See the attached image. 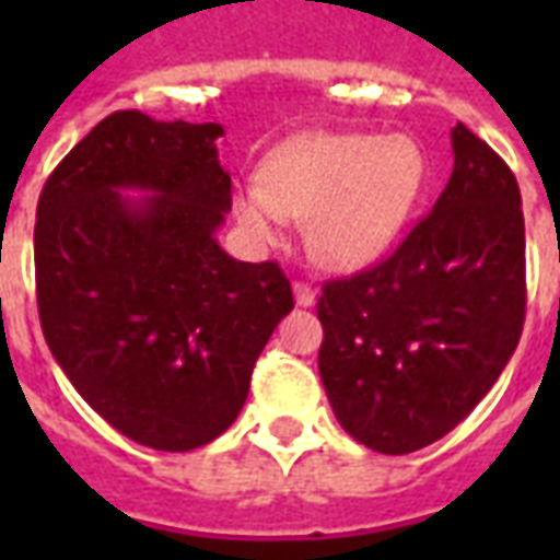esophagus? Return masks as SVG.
Masks as SVG:
<instances>
[{
	"label": "esophagus",
	"instance_id": "esophagus-1",
	"mask_svg": "<svg viewBox=\"0 0 560 560\" xmlns=\"http://www.w3.org/2000/svg\"><path fill=\"white\" fill-rule=\"evenodd\" d=\"M293 300H296V305H300V308H312L317 300V293L312 291L305 281H296V284H293Z\"/></svg>",
	"mask_w": 560,
	"mask_h": 560
}]
</instances>
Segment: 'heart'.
Wrapping results in <instances>:
<instances>
[{"label": "heart", "mask_w": 560, "mask_h": 560, "mask_svg": "<svg viewBox=\"0 0 560 560\" xmlns=\"http://www.w3.org/2000/svg\"><path fill=\"white\" fill-rule=\"evenodd\" d=\"M425 185V155L405 135L324 131L279 149L264 179L236 185V221L257 240H279L308 219V245L329 269L377 264L408 228Z\"/></svg>", "instance_id": "heart-1"}]
</instances>
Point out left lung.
<instances>
[{
	"label": "left lung",
	"instance_id": "left-lung-1",
	"mask_svg": "<svg viewBox=\"0 0 560 560\" xmlns=\"http://www.w3.org/2000/svg\"><path fill=\"white\" fill-rule=\"evenodd\" d=\"M432 212L375 269L317 300L320 381L360 444L405 456L492 389L525 320V219L513 171L458 122Z\"/></svg>",
	"mask_w": 560,
	"mask_h": 560
}]
</instances>
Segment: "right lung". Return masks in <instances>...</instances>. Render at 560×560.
I'll list each match as a JSON object with an SVG mask.
<instances>
[{"label":"right lung","mask_w":560,"mask_h":560,"mask_svg":"<svg viewBox=\"0 0 560 560\" xmlns=\"http://www.w3.org/2000/svg\"><path fill=\"white\" fill-rule=\"evenodd\" d=\"M219 122L116 110L44 185L35 284L47 348L95 413L152 450L215 441L293 308L279 264L219 245Z\"/></svg>","instance_id":"right-lung-1"}]
</instances>
